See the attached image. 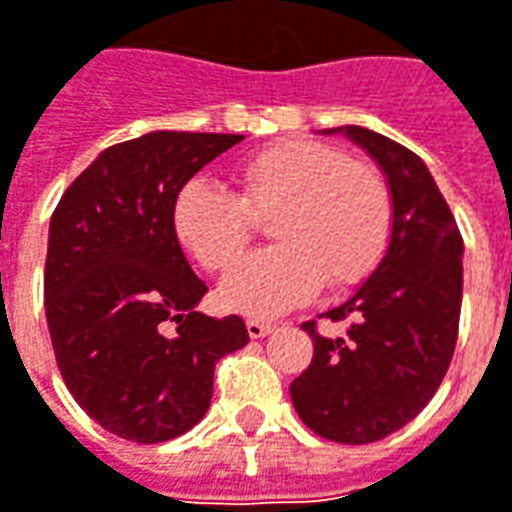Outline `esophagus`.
<instances>
[{
    "label": "esophagus",
    "mask_w": 512,
    "mask_h": 512,
    "mask_svg": "<svg viewBox=\"0 0 512 512\" xmlns=\"http://www.w3.org/2000/svg\"><path fill=\"white\" fill-rule=\"evenodd\" d=\"M246 330H249L252 339H263V336H269L271 330H274V325H271V322H263V319H249V322H246Z\"/></svg>",
    "instance_id": "34e87169"
}]
</instances>
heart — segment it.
Returning <instances> with one entry per match:
<instances>
[{
  "label": "heart",
  "mask_w": 512,
  "mask_h": 512,
  "mask_svg": "<svg viewBox=\"0 0 512 512\" xmlns=\"http://www.w3.org/2000/svg\"><path fill=\"white\" fill-rule=\"evenodd\" d=\"M235 196L196 176L170 204V227L207 271L229 269L246 252L252 218L269 215L271 246L243 260L218 285L229 311L283 314L330 288L361 283L381 263L392 235V198L381 173L344 159L333 145L285 139L232 168Z\"/></svg>",
  "instance_id": "heart-1"
}]
</instances>
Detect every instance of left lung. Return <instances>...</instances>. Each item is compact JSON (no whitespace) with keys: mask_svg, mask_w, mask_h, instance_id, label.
I'll list each match as a JSON object with an SVG mask.
<instances>
[{"mask_svg":"<svg viewBox=\"0 0 512 512\" xmlns=\"http://www.w3.org/2000/svg\"><path fill=\"white\" fill-rule=\"evenodd\" d=\"M344 134L373 159L392 198V235L381 263L336 308L342 336L316 322L311 367L294 378L291 401L319 437L347 446L384 440L434 398L457 344L462 305V235L426 162L361 125Z\"/></svg>","mask_w":512,"mask_h":512,"instance_id":"1","label":"left lung"}]
</instances>
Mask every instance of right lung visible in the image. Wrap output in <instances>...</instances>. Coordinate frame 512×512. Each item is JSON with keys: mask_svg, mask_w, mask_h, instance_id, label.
<instances>
[{"mask_svg": "<svg viewBox=\"0 0 512 512\" xmlns=\"http://www.w3.org/2000/svg\"><path fill=\"white\" fill-rule=\"evenodd\" d=\"M241 139L151 131L111 145L52 212L44 311L55 361L83 412L123 440L193 429L210 409L215 361L249 342L241 316L198 314L207 285L170 227L179 187Z\"/></svg>", "mask_w": 512, "mask_h": 512, "instance_id": "add662e5", "label": "right lung"}]
</instances>
